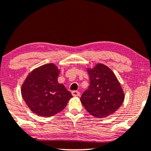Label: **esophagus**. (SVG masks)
Returning <instances> with one entry per match:
<instances>
[{
	"mask_svg": "<svg viewBox=\"0 0 151 151\" xmlns=\"http://www.w3.org/2000/svg\"><path fill=\"white\" fill-rule=\"evenodd\" d=\"M72 95H73L74 97H78V96H80V93L79 92V91H73L72 92Z\"/></svg>",
	"mask_w": 151,
	"mask_h": 151,
	"instance_id": "1",
	"label": "esophagus"
}]
</instances>
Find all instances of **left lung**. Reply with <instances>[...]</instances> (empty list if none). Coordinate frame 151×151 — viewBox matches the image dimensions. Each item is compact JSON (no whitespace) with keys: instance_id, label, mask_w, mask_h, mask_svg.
<instances>
[{"instance_id":"obj_1","label":"left lung","mask_w":151,"mask_h":151,"mask_svg":"<svg viewBox=\"0 0 151 151\" xmlns=\"http://www.w3.org/2000/svg\"><path fill=\"white\" fill-rule=\"evenodd\" d=\"M87 72L90 85L80 98L86 110L96 118H105L115 113L125 98L115 74L102 63L88 68Z\"/></svg>"}]
</instances>
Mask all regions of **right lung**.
<instances>
[{"label": "right lung", "instance_id": "right-lung-1", "mask_svg": "<svg viewBox=\"0 0 151 151\" xmlns=\"http://www.w3.org/2000/svg\"><path fill=\"white\" fill-rule=\"evenodd\" d=\"M60 70L49 63L34 69L25 79L21 92L28 108L40 116H51L65 107L72 95L58 82Z\"/></svg>", "mask_w": 151, "mask_h": 151}]
</instances>
